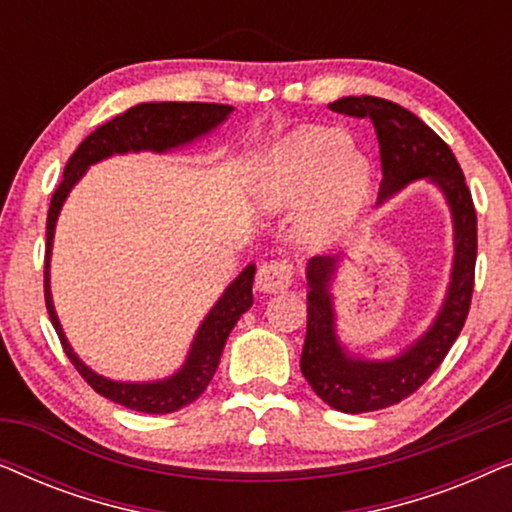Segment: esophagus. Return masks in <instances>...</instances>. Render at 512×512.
Returning <instances> with one entry per match:
<instances>
[{"mask_svg": "<svg viewBox=\"0 0 512 512\" xmlns=\"http://www.w3.org/2000/svg\"><path fill=\"white\" fill-rule=\"evenodd\" d=\"M293 282V265L286 258H275V261H265L258 268L256 284L261 291H284Z\"/></svg>", "mask_w": 512, "mask_h": 512, "instance_id": "obj_1", "label": "esophagus"}]
</instances>
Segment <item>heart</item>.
<instances>
[{"instance_id":"b5f03b06","label":"heart","mask_w":512,"mask_h":512,"mask_svg":"<svg viewBox=\"0 0 512 512\" xmlns=\"http://www.w3.org/2000/svg\"><path fill=\"white\" fill-rule=\"evenodd\" d=\"M368 163L338 130L300 128L272 149L261 172V198L268 207L296 205L310 195L303 226L314 240L345 230L368 193Z\"/></svg>"}]
</instances>
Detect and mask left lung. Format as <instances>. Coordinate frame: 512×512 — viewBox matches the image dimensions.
Listing matches in <instances>:
<instances>
[{"label":"left lung","instance_id":"obj_1","mask_svg":"<svg viewBox=\"0 0 512 512\" xmlns=\"http://www.w3.org/2000/svg\"><path fill=\"white\" fill-rule=\"evenodd\" d=\"M335 114L370 118L380 142L384 202L415 179H431L450 202L454 219V268L445 305L415 345L391 361L352 359L335 338L333 300L328 293L338 258L314 256L307 265V333L300 370L321 401L340 412L359 415L389 408L415 394L429 380L459 338L471 310L478 258V216L464 172L450 146L401 104L382 97H342L328 104Z\"/></svg>","mask_w":512,"mask_h":512}]
</instances>
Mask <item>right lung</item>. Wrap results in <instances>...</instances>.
I'll return each mask as SVG.
<instances>
[{
  "instance_id": "right-lung-1",
  "label": "right lung",
  "mask_w": 512,
  "mask_h": 512,
  "mask_svg": "<svg viewBox=\"0 0 512 512\" xmlns=\"http://www.w3.org/2000/svg\"><path fill=\"white\" fill-rule=\"evenodd\" d=\"M233 111L228 104H212V102H146L137 104L116 118H111L95 132L83 139L79 149L72 153L67 160L65 174H62L60 186L55 188L51 207H48L46 219V263H44V296H46V310L51 317V324L58 333L65 349L67 359L72 366L79 370V375L93 387L97 394L109 398L125 408L137 412H149V415H165V412H177L184 405L193 403L219 368V359L226 345L230 331L237 324V319L249 310L254 303L251 296V284H254V265L244 268L240 277L228 286L226 293L214 305V310L207 314L202 321L198 335H195L191 354L184 363V368L177 375L167 377L163 382H149V384H130V382H111L107 377L97 375L88 366H83L79 356L72 352L69 342L62 333L60 321L55 317L51 286H48V261H51V247H53V230L55 221H58L60 207L65 202L67 193L72 186L83 177L88 165L97 163V160L111 156V153H125V151H167L174 146L191 142V139L205 135L212 128H216L226 116Z\"/></svg>"
}]
</instances>
